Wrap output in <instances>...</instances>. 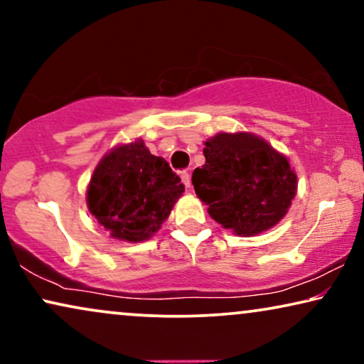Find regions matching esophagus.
I'll use <instances>...</instances> for the list:
<instances>
[{
    "instance_id": "obj_1",
    "label": "esophagus",
    "mask_w": 364,
    "mask_h": 364,
    "mask_svg": "<svg viewBox=\"0 0 364 364\" xmlns=\"http://www.w3.org/2000/svg\"><path fill=\"white\" fill-rule=\"evenodd\" d=\"M181 178H182L183 186L191 188V176H188V172H187V171H182V172H181Z\"/></svg>"
}]
</instances>
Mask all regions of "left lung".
I'll use <instances>...</instances> for the list:
<instances>
[{
  "instance_id": "1",
  "label": "left lung",
  "mask_w": 364,
  "mask_h": 364,
  "mask_svg": "<svg viewBox=\"0 0 364 364\" xmlns=\"http://www.w3.org/2000/svg\"><path fill=\"white\" fill-rule=\"evenodd\" d=\"M205 164L192 186L208 213L237 235L265 232L285 217L296 193L290 162L253 134H217L203 147Z\"/></svg>"
}]
</instances>
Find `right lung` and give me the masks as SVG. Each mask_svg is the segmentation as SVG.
Returning a JSON list of instances; mask_svg holds the SVG:
<instances>
[{
  "mask_svg": "<svg viewBox=\"0 0 364 364\" xmlns=\"http://www.w3.org/2000/svg\"><path fill=\"white\" fill-rule=\"evenodd\" d=\"M186 187L144 141L119 146L97 164L87 188L89 212L119 240L142 242L161 228Z\"/></svg>",
  "mask_w": 364,
  "mask_h": 364,
  "instance_id": "right-lung-1",
  "label": "right lung"
}]
</instances>
